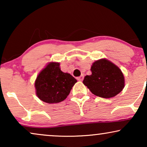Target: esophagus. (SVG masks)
Instances as JSON below:
<instances>
[{
    "mask_svg": "<svg viewBox=\"0 0 147 147\" xmlns=\"http://www.w3.org/2000/svg\"><path fill=\"white\" fill-rule=\"evenodd\" d=\"M77 80H78V81H80V82H82V80H84V75H82V76H80V77H78V78H77Z\"/></svg>",
    "mask_w": 147,
    "mask_h": 147,
    "instance_id": "1",
    "label": "esophagus"
}]
</instances>
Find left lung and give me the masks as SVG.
Wrapping results in <instances>:
<instances>
[{
    "label": "left lung",
    "mask_w": 147,
    "mask_h": 147,
    "mask_svg": "<svg viewBox=\"0 0 147 147\" xmlns=\"http://www.w3.org/2000/svg\"><path fill=\"white\" fill-rule=\"evenodd\" d=\"M92 74L86 76L83 84L95 96L114 97L123 90L125 80L121 69L105 58L96 60L91 66Z\"/></svg>",
    "instance_id": "1"
}]
</instances>
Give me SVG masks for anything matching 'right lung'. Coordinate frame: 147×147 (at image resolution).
<instances>
[{"label":"right lung","instance_id":"1","mask_svg":"<svg viewBox=\"0 0 147 147\" xmlns=\"http://www.w3.org/2000/svg\"><path fill=\"white\" fill-rule=\"evenodd\" d=\"M59 62H49L39 72L35 82L36 95L48 104L63 101L77 80L61 70Z\"/></svg>","mask_w":147,"mask_h":147}]
</instances>
